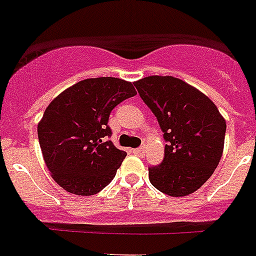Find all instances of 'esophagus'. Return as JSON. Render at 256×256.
<instances>
[{"instance_id":"34e87169","label":"esophagus","mask_w":256,"mask_h":256,"mask_svg":"<svg viewBox=\"0 0 256 256\" xmlns=\"http://www.w3.org/2000/svg\"><path fill=\"white\" fill-rule=\"evenodd\" d=\"M133 154H134V155H137V156H144V148H134V150H133Z\"/></svg>"}]
</instances>
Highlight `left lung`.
<instances>
[{"label": "left lung", "instance_id": "8db88e82", "mask_svg": "<svg viewBox=\"0 0 256 256\" xmlns=\"http://www.w3.org/2000/svg\"><path fill=\"white\" fill-rule=\"evenodd\" d=\"M166 141L164 160L148 168L155 188L173 198L200 188L220 162L226 120L216 104L180 79L150 76L133 82Z\"/></svg>", "mask_w": 256, "mask_h": 256}]
</instances>
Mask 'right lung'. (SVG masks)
<instances>
[{
	"mask_svg": "<svg viewBox=\"0 0 256 256\" xmlns=\"http://www.w3.org/2000/svg\"><path fill=\"white\" fill-rule=\"evenodd\" d=\"M134 94L130 82L101 76L76 83L50 102L38 123V140L58 186L74 195L91 196L114 180L126 152L105 142L112 134L108 115Z\"/></svg>",
	"mask_w": 256,
	"mask_h": 256,
	"instance_id": "obj_1",
	"label": "right lung"
}]
</instances>
